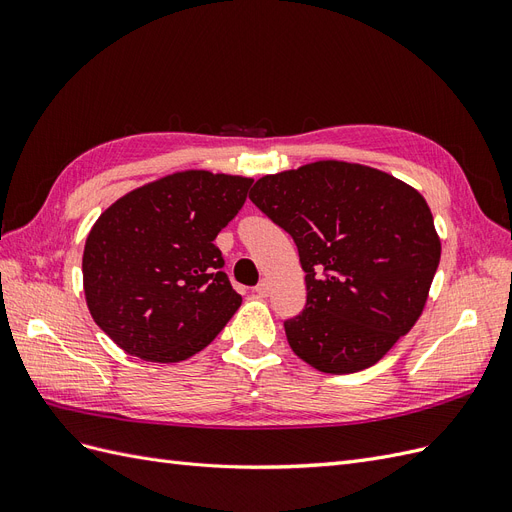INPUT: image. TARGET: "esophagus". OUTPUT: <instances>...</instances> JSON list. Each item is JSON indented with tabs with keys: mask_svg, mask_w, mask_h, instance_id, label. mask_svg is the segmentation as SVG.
<instances>
[{
	"mask_svg": "<svg viewBox=\"0 0 512 512\" xmlns=\"http://www.w3.org/2000/svg\"><path fill=\"white\" fill-rule=\"evenodd\" d=\"M254 292L258 294V297H269V292H271V284H269V280H262V282L254 288Z\"/></svg>",
	"mask_w": 512,
	"mask_h": 512,
	"instance_id": "obj_1",
	"label": "esophagus"
}]
</instances>
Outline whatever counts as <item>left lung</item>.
<instances>
[{
    "instance_id": "left-lung-1",
    "label": "left lung",
    "mask_w": 512,
    "mask_h": 512,
    "mask_svg": "<svg viewBox=\"0 0 512 512\" xmlns=\"http://www.w3.org/2000/svg\"><path fill=\"white\" fill-rule=\"evenodd\" d=\"M250 200L299 250L307 303L284 329L307 365L335 376L367 369L421 318L442 243L412 185L318 160L260 177Z\"/></svg>"
}]
</instances>
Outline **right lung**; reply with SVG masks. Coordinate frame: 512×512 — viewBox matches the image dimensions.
Listing matches in <instances>:
<instances>
[{
    "instance_id": "obj_1",
    "label": "right lung",
    "mask_w": 512,
    "mask_h": 512,
    "mask_svg": "<svg viewBox=\"0 0 512 512\" xmlns=\"http://www.w3.org/2000/svg\"><path fill=\"white\" fill-rule=\"evenodd\" d=\"M250 177L179 170L123 194L91 226L83 290L91 318L132 356L179 363L207 348L241 305L218 232Z\"/></svg>"
}]
</instances>
